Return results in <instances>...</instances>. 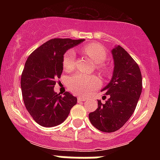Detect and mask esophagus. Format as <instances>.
<instances>
[{
  "label": "esophagus",
  "mask_w": 160,
  "mask_h": 160,
  "mask_svg": "<svg viewBox=\"0 0 160 160\" xmlns=\"http://www.w3.org/2000/svg\"><path fill=\"white\" fill-rule=\"evenodd\" d=\"M86 99H87L86 98L78 97V102H84V101H86Z\"/></svg>",
  "instance_id": "esophagus-1"
}]
</instances>
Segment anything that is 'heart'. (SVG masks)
<instances>
[{"instance_id": "heart-1", "label": "heart", "mask_w": 160, "mask_h": 160, "mask_svg": "<svg viewBox=\"0 0 160 160\" xmlns=\"http://www.w3.org/2000/svg\"><path fill=\"white\" fill-rule=\"evenodd\" d=\"M83 51L97 64L98 71L101 73H107L108 68L102 64L107 57L105 47L98 43H90L83 47ZM62 66L65 71L70 72L75 67V52L69 49L65 53L62 59ZM100 86V80L97 76L85 75L82 73H76L68 79L67 87L73 94L77 95H87L91 91L95 90Z\"/></svg>"}]
</instances>
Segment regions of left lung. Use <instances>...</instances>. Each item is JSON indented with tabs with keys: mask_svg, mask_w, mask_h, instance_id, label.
<instances>
[{
	"mask_svg": "<svg viewBox=\"0 0 160 160\" xmlns=\"http://www.w3.org/2000/svg\"><path fill=\"white\" fill-rule=\"evenodd\" d=\"M114 68L113 77L102 90L103 103L98 100V108L89 114L94 128L102 132L118 131L128 122L135 110L142 92V74L138 64L122 46L112 49Z\"/></svg>",
	"mask_w": 160,
	"mask_h": 160,
	"instance_id": "left-lung-1",
	"label": "left lung"
}]
</instances>
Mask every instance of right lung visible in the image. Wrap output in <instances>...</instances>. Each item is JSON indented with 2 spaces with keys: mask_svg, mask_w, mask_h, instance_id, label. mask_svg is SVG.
Returning a JSON list of instances; mask_svg holds the SVG:
<instances>
[{
  "mask_svg": "<svg viewBox=\"0 0 160 160\" xmlns=\"http://www.w3.org/2000/svg\"><path fill=\"white\" fill-rule=\"evenodd\" d=\"M84 39L53 38L36 49L25 62L21 87L25 108L35 122L45 128L63 122L77 98L70 93L63 96L54 92L58 78L62 73L63 55L67 49Z\"/></svg>",
  "mask_w": 160,
  "mask_h": 160,
  "instance_id": "1",
  "label": "right lung"
}]
</instances>
